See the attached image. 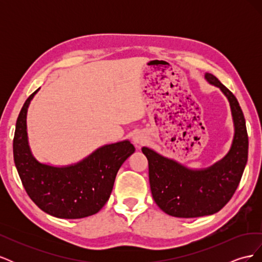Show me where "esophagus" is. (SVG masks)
I'll list each match as a JSON object with an SVG mask.
<instances>
[{"mask_svg": "<svg viewBox=\"0 0 262 262\" xmlns=\"http://www.w3.org/2000/svg\"><path fill=\"white\" fill-rule=\"evenodd\" d=\"M144 141H145L144 137L142 136V134H140V133H137L136 136L133 137V143L137 144V145H142V144L144 143Z\"/></svg>", "mask_w": 262, "mask_h": 262, "instance_id": "obj_1", "label": "esophagus"}]
</instances>
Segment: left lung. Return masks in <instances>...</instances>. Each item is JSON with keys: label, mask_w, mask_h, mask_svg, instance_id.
<instances>
[{"label": "left lung", "mask_w": 262, "mask_h": 262, "mask_svg": "<svg viewBox=\"0 0 262 262\" xmlns=\"http://www.w3.org/2000/svg\"><path fill=\"white\" fill-rule=\"evenodd\" d=\"M205 78L223 92L231 106L235 134L226 156L208 168L196 170L142 147L148 161L153 199L162 211L175 217H199L219 212L232 199L248 158V134L238 101L213 74L207 73Z\"/></svg>", "instance_id": "8db88e82"}]
</instances>
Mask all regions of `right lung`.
Instances as JSON below:
<instances>
[{"label": "right lung", "instance_id": "right-lung-1", "mask_svg": "<svg viewBox=\"0 0 262 262\" xmlns=\"http://www.w3.org/2000/svg\"><path fill=\"white\" fill-rule=\"evenodd\" d=\"M24 104L13 140L14 162L27 194L39 209L59 219H82L100 211L113 191L119 168L131 154L128 140L97 148L74 165L55 167L39 163L30 152L26 116L30 100Z\"/></svg>", "mask_w": 262, "mask_h": 262}]
</instances>
